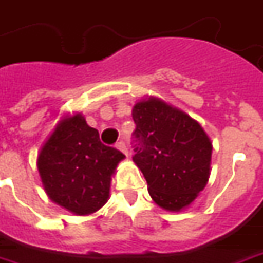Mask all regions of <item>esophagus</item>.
Listing matches in <instances>:
<instances>
[{"mask_svg":"<svg viewBox=\"0 0 263 263\" xmlns=\"http://www.w3.org/2000/svg\"><path fill=\"white\" fill-rule=\"evenodd\" d=\"M117 148L121 151V153H124L125 155H128V148H126V145H125L124 141H119L117 144Z\"/></svg>","mask_w":263,"mask_h":263,"instance_id":"1","label":"esophagus"}]
</instances>
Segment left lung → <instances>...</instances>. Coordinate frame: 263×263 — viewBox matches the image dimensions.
<instances>
[{"label":"left lung","instance_id":"8db88e82","mask_svg":"<svg viewBox=\"0 0 263 263\" xmlns=\"http://www.w3.org/2000/svg\"><path fill=\"white\" fill-rule=\"evenodd\" d=\"M137 125L132 157L158 206L181 212L199 197L210 177L212 141L190 115L158 98H145L132 108Z\"/></svg>","mask_w":263,"mask_h":263}]
</instances>
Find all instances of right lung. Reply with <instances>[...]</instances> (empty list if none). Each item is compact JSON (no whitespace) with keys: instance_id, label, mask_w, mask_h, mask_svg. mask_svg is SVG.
<instances>
[{"instance_id":"obj_1","label":"right lung","mask_w":263,"mask_h":263,"mask_svg":"<svg viewBox=\"0 0 263 263\" xmlns=\"http://www.w3.org/2000/svg\"><path fill=\"white\" fill-rule=\"evenodd\" d=\"M125 155L103 145L82 114L63 117L37 157L43 187L51 201L78 216L96 213L109 200L110 181Z\"/></svg>"}]
</instances>
